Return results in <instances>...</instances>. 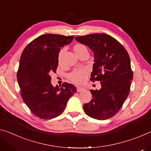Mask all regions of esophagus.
<instances>
[{"instance_id": "obj_1", "label": "esophagus", "mask_w": 151, "mask_h": 151, "mask_svg": "<svg viewBox=\"0 0 151 151\" xmlns=\"http://www.w3.org/2000/svg\"><path fill=\"white\" fill-rule=\"evenodd\" d=\"M85 91V88L83 87H80V86H78V87H77V92H78V93H80V92H82Z\"/></svg>"}]
</instances>
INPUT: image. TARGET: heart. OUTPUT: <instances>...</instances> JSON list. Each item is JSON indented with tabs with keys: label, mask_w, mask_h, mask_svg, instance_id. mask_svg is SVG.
<instances>
[{
	"label": "heart",
	"mask_w": 151,
	"mask_h": 151,
	"mask_svg": "<svg viewBox=\"0 0 151 151\" xmlns=\"http://www.w3.org/2000/svg\"><path fill=\"white\" fill-rule=\"evenodd\" d=\"M73 50L76 55L78 57L79 55L84 52H86L87 50L86 46L83 44H76L73 47ZM64 55V49L61 50L58 54V63H60L63 59V57ZM87 70L85 68L83 69H78L74 70L72 73L70 74L69 78L74 83H77V84H81L83 83L84 81H85L86 75H87Z\"/></svg>",
	"instance_id": "heart-1"
}]
</instances>
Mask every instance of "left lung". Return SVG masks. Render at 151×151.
I'll return each mask as SVG.
<instances>
[{
    "label": "left lung",
    "mask_w": 151,
    "mask_h": 151,
    "mask_svg": "<svg viewBox=\"0 0 151 151\" xmlns=\"http://www.w3.org/2000/svg\"><path fill=\"white\" fill-rule=\"evenodd\" d=\"M76 41L93 51L94 62L91 80L101 82L100 90H91L93 99L83 105L85 113L97 120L116 114L129 96L133 73L127 50L107 34L75 37Z\"/></svg>",
    "instance_id": "left-lung-1"
}]
</instances>
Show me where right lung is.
I'll use <instances>...</instances> for the list:
<instances>
[{
	"label": "right lung",
	"instance_id": "1",
	"mask_svg": "<svg viewBox=\"0 0 151 151\" xmlns=\"http://www.w3.org/2000/svg\"><path fill=\"white\" fill-rule=\"evenodd\" d=\"M75 36L55 34L39 36L28 45L20 56L17 80L24 103L35 116L51 119L60 115L76 92L72 84L53 86L50 74L56 73L61 47L73 41Z\"/></svg>",
	"mask_w": 151,
	"mask_h": 151
}]
</instances>
